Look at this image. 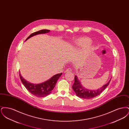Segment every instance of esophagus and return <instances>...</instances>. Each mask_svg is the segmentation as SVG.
<instances>
[{
    "instance_id": "34e87169",
    "label": "esophagus",
    "mask_w": 129,
    "mask_h": 129,
    "mask_svg": "<svg viewBox=\"0 0 129 129\" xmlns=\"http://www.w3.org/2000/svg\"><path fill=\"white\" fill-rule=\"evenodd\" d=\"M71 71H72V69L69 68H68V69H67L66 70V71H65V73L68 72H71Z\"/></svg>"
}]
</instances>
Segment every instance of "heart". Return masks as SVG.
I'll return each instance as SVG.
<instances>
[{"instance_id":"heart-1","label":"heart","mask_w":129,"mask_h":129,"mask_svg":"<svg viewBox=\"0 0 129 129\" xmlns=\"http://www.w3.org/2000/svg\"><path fill=\"white\" fill-rule=\"evenodd\" d=\"M83 42L85 43H90V40H89V39H85V40H84L83 41Z\"/></svg>"}]
</instances>
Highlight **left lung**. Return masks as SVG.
<instances>
[{"instance_id":"1","label":"left lung","mask_w":129,"mask_h":129,"mask_svg":"<svg viewBox=\"0 0 129 129\" xmlns=\"http://www.w3.org/2000/svg\"><path fill=\"white\" fill-rule=\"evenodd\" d=\"M111 80V79L106 84L103 86L99 89L95 90H89L84 88L81 85V84L78 80L77 76L75 75L74 77V83L73 86H72V87L74 91L78 97L80 98L89 99L94 98L100 95L104 91V89L109 85Z\"/></svg>"}]
</instances>
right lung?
<instances>
[{
	"label": "right lung",
	"instance_id": "right-lung-1",
	"mask_svg": "<svg viewBox=\"0 0 129 129\" xmlns=\"http://www.w3.org/2000/svg\"><path fill=\"white\" fill-rule=\"evenodd\" d=\"M50 30L43 29L35 32L32 33L27 38L25 41L30 38V37L39 34L46 33L50 32ZM19 76L22 83L24 85L25 88L29 92H30L33 95L38 97H44L50 94L52 90L54 88L56 84L57 81L62 75V73L55 74L51 77L50 79L46 82H44L39 84H33L25 80L21 76L20 73H19Z\"/></svg>",
	"mask_w": 129,
	"mask_h": 129
}]
</instances>
